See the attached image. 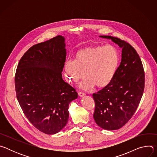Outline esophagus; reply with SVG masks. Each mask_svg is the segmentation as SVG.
<instances>
[{
	"mask_svg": "<svg viewBox=\"0 0 157 157\" xmlns=\"http://www.w3.org/2000/svg\"><path fill=\"white\" fill-rule=\"evenodd\" d=\"M78 95H79V97H83V96H84L86 95V94L84 93H82V92H79L78 93Z\"/></svg>",
	"mask_w": 157,
	"mask_h": 157,
	"instance_id": "obj_1",
	"label": "esophagus"
}]
</instances>
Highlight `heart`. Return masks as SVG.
<instances>
[{
  "label": "heart",
  "instance_id": "b5f03b06",
  "mask_svg": "<svg viewBox=\"0 0 157 157\" xmlns=\"http://www.w3.org/2000/svg\"><path fill=\"white\" fill-rule=\"evenodd\" d=\"M119 62L117 50L113 45L96 46L80 50L76 59H68L64 63L65 77L70 82H76L86 75L79 87L89 90L95 85L107 86L113 79Z\"/></svg>",
  "mask_w": 157,
  "mask_h": 157
}]
</instances>
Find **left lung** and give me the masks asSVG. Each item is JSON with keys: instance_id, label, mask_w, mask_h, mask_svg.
Wrapping results in <instances>:
<instances>
[{"instance_id": "left-lung-1", "label": "left lung", "mask_w": 157, "mask_h": 157, "mask_svg": "<svg viewBox=\"0 0 157 157\" xmlns=\"http://www.w3.org/2000/svg\"><path fill=\"white\" fill-rule=\"evenodd\" d=\"M99 37L111 40L122 49L113 79L93 94L96 123L103 129L114 130L124 126L137 110L144 93L145 74L140 57L130 44L111 36Z\"/></svg>"}]
</instances>
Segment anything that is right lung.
Instances as JSON below:
<instances>
[{"instance_id": "1", "label": "right lung", "mask_w": 157, "mask_h": 157, "mask_svg": "<svg viewBox=\"0 0 157 157\" xmlns=\"http://www.w3.org/2000/svg\"><path fill=\"white\" fill-rule=\"evenodd\" d=\"M65 38L58 35L32 47L20 59L15 77L17 98L24 114L40 131L52 135L68 122L69 104L78 98L65 82Z\"/></svg>"}]
</instances>
